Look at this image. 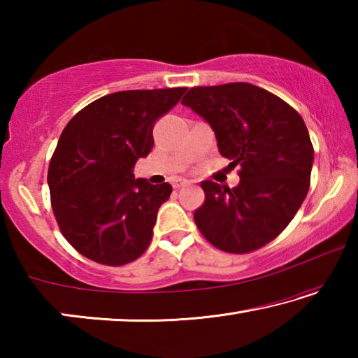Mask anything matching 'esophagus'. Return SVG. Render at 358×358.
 Masks as SVG:
<instances>
[{
  "mask_svg": "<svg viewBox=\"0 0 358 358\" xmlns=\"http://www.w3.org/2000/svg\"><path fill=\"white\" fill-rule=\"evenodd\" d=\"M187 185H189V181L185 180V178H180V180L175 181L173 187H183V186H187Z\"/></svg>",
  "mask_w": 358,
  "mask_h": 358,
  "instance_id": "34e87169",
  "label": "esophagus"
}]
</instances>
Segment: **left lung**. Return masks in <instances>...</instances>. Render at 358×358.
<instances>
[{
    "instance_id": "obj_1",
    "label": "left lung",
    "mask_w": 358,
    "mask_h": 358,
    "mask_svg": "<svg viewBox=\"0 0 358 358\" xmlns=\"http://www.w3.org/2000/svg\"><path fill=\"white\" fill-rule=\"evenodd\" d=\"M181 104L207 121L220 153L241 169L232 189L202 181L205 202L194 221L217 250H259L287 227L310 189L314 150L305 121L287 102L245 82L191 88Z\"/></svg>"
}]
</instances>
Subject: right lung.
<instances>
[{
	"instance_id": "right-lung-1",
	"label": "right lung",
	"mask_w": 358,
	"mask_h": 358,
	"mask_svg": "<svg viewBox=\"0 0 358 358\" xmlns=\"http://www.w3.org/2000/svg\"><path fill=\"white\" fill-rule=\"evenodd\" d=\"M186 88L129 90L82 108L59 137L48 166L52 208L64 238L82 256L124 265L147 250L169 183L134 178L137 159L153 148L156 120Z\"/></svg>"
}]
</instances>
